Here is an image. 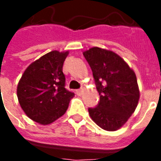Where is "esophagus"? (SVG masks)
I'll return each mask as SVG.
<instances>
[{"instance_id": "1", "label": "esophagus", "mask_w": 161, "mask_h": 161, "mask_svg": "<svg viewBox=\"0 0 161 161\" xmlns=\"http://www.w3.org/2000/svg\"><path fill=\"white\" fill-rule=\"evenodd\" d=\"M76 93H77L78 96H81V95H82V93H83V89H79V90H77V91H76Z\"/></svg>"}]
</instances>
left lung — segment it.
Masks as SVG:
<instances>
[{"mask_svg":"<svg viewBox=\"0 0 161 161\" xmlns=\"http://www.w3.org/2000/svg\"><path fill=\"white\" fill-rule=\"evenodd\" d=\"M92 70L100 101L89 108L91 119L103 129L115 131L135 112L140 91L134 70L116 53L92 47L84 52Z\"/></svg>","mask_w":161,"mask_h":161,"instance_id":"1","label":"left lung"}]
</instances>
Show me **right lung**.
Returning <instances> with one entry per match:
<instances>
[{
    "instance_id": "1",
    "label": "right lung",
    "mask_w": 161,
    "mask_h": 161,
    "mask_svg": "<svg viewBox=\"0 0 161 161\" xmlns=\"http://www.w3.org/2000/svg\"><path fill=\"white\" fill-rule=\"evenodd\" d=\"M68 52L53 51L30 64L17 87L20 107L33 121L52 123L65 113L72 91L65 89L63 64Z\"/></svg>"
}]
</instances>
